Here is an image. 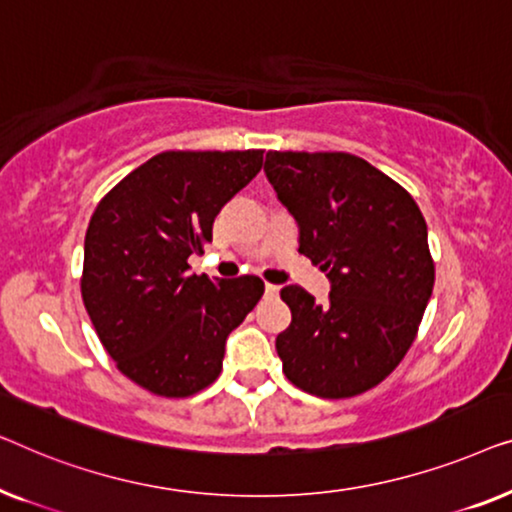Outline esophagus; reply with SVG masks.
Returning <instances> with one entry per match:
<instances>
[{
	"instance_id": "1",
	"label": "esophagus",
	"mask_w": 512,
	"mask_h": 512,
	"mask_svg": "<svg viewBox=\"0 0 512 512\" xmlns=\"http://www.w3.org/2000/svg\"><path fill=\"white\" fill-rule=\"evenodd\" d=\"M264 292H266V297H278V294H280V287H278V285H271V283H266Z\"/></svg>"
}]
</instances>
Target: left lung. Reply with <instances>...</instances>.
Segmentation results:
<instances>
[{"mask_svg": "<svg viewBox=\"0 0 512 512\" xmlns=\"http://www.w3.org/2000/svg\"><path fill=\"white\" fill-rule=\"evenodd\" d=\"M264 171L299 225V253L331 283L280 297L292 322L276 338L292 385L322 399L362 394L390 376L415 341L434 290L427 222L403 187L350 153H266Z\"/></svg>", "mask_w": 512, "mask_h": 512, "instance_id": "1", "label": "left lung"}]
</instances>
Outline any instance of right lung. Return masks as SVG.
I'll use <instances>...</instances> for the list:
<instances>
[{
	"label": "right lung",
	"instance_id": "add662e5",
	"mask_svg": "<svg viewBox=\"0 0 512 512\" xmlns=\"http://www.w3.org/2000/svg\"><path fill=\"white\" fill-rule=\"evenodd\" d=\"M262 150H167L99 201L85 232L81 294L120 373L183 399L220 376L225 341L262 299L257 276L190 273L220 208L262 169Z\"/></svg>",
	"mask_w": 512,
	"mask_h": 512
}]
</instances>
